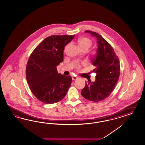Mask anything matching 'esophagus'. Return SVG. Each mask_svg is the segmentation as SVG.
Returning <instances> with one entry per match:
<instances>
[{"instance_id":"obj_1","label":"esophagus","mask_w":145,"mask_h":145,"mask_svg":"<svg viewBox=\"0 0 145 145\" xmlns=\"http://www.w3.org/2000/svg\"><path fill=\"white\" fill-rule=\"evenodd\" d=\"M78 78V77H76V76H72V79L73 80H77Z\"/></svg>"}]
</instances>
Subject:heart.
<instances>
[{
    "mask_svg": "<svg viewBox=\"0 0 145 145\" xmlns=\"http://www.w3.org/2000/svg\"><path fill=\"white\" fill-rule=\"evenodd\" d=\"M77 44L79 47L82 49V50L84 49H88L92 45V41L89 39V38L82 37L79 38L77 39ZM69 47V45H67L64 49V52H66ZM80 65H78L77 66V69L79 70L80 68Z\"/></svg>",
    "mask_w": 145,
    "mask_h": 145,
    "instance_id": "obj_1",
    "label": "heart"
}]
</instances>
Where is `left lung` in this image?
<instances>
[{"instance_id": "1", "label": "left lung", "mask_w": 145, "mask_h": 145, "mask_svg": "<svg viewBox=\"0 0 145 145\" xmlns=\"http://www.w3.org/2000/svg\"><path fill=\"white\" fill-rule=\"evenodd\" d=\"M85 32L97 38V54L92 59L95 67L93 72L96 76L95 82H86L81 94L87 100L99 102L109 96L115 88L119 78L120 61L112 46L99 34L90 30Z\"/></svg>"}]
</instances>
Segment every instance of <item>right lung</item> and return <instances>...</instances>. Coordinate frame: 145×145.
<instances>
[{
  "label": "right lung",
  "mask_w": 145,
  "mask_h": 145,
  "mask_svg": "<svg viewBox=\"0 0 145 145\" xmlns=\"http://www.w3.org/2000/svg\"><path fill=\"white\" fill-rule=\"evenodd\" d=\"M74 35H52L45 38L31 54L26 76L31 91L47 104L58 103L67 94L72 78L58 74L56 67L63 62L65 47Z\"/></svg>",
  "instance_id": "1"
}]
</instances>
